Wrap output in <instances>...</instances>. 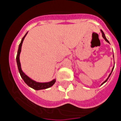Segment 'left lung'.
<instances>
[{"instance_id": "left-lung-1", "label": "left lung", "mask_w": 121, "mask_h": 121, "mask_svg": "<svg viewBox=\"0 0 121 121\" xmlns=\"http://www.w3.org/2000/svg\"><path fill=\"white\" fill-rule=\"evenodd\" d=\"M100 31H101V34H102V37H103V39H104V40H106V42H107L108 43H109V41H108V39H107L106 38V37H105V35H104V32H103V31H102V30H100ZM113 69H114V68H112V71H111V73H110V74H109V76H108V78H107V79H106V80H105V81H104V82H103V83H102V84H101V85H103V84H104V83H105V82H106V81H108V78H109V76H111V73H112V71H113Z\"/></svg>"}]
</instances>
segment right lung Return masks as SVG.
Instances as JSON below:
<instances>
[{
    "label": "right lung",
    "mask_w": 121,
    "mask_h": 121,
    "mask_svg": "<svg viewBox=\"0 0 121 121\" xmlns=\"http://www.w3.org/2000/svg\"><path fill=\"white\" fill-rule=\"evenodd\" d=\"M28 32H26V34L24 35V37L22 38L21 43H20L19 47H18V52H17V66H18V71H19V73H20V76H21V77L23 79V81H24V82L26 83V84H27L29 87H31V88H32L33 89L36 90L48 89V88H49V87H52V86L55 84V82H56L55 79H54L52 80V81H50V82H36V81L31 79V78H29L27 75H26L24 73H23V71H22V69H21V63H20V55L21 51V46H22V43H23V40H24V38H25V37H26V35H27V34H28Z\"/></svg>",
    "instance_id": "1"
}]
</instances>
